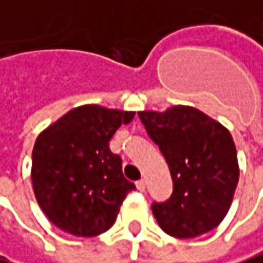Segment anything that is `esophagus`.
Wrapping results in <instances>:
<instances>
[{"instance_id":"esophagus-1","label":"esophagus","mask_w":263,"mask_h":263,"mask_svg":"<svg viewBox=\"0 0 263 263\" xmlns=\"http://www.w3.org/2000/svg\"><path fill=\"white\" fill-rule=\"evenodd\" d=\"M136 185H137V190H139V191H145V190H146V182H145L143 179H142V180H139Z\"/></svg>"}]
</instances>
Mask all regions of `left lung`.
Returning a JSON list of instances; mask_svg holds the SVG:
<instances>
[{
    "label": "left lung",
    "instance_id": "left-lung-1",
    "mask_svg": "<svg viewBox=\"0 0 263 263\" xmlns=\"http://www.w3.org/2000/svg\"><path fill=\"white\" fill-rule=\"evenodd\" d=\"M148 136L159 145L174 190L163 203H153L160 228L179 239L214 230L227 216L239 182L237 151L230 130L191 106L165 112L140 110Z\"/></svg>",
    "mask_w": 263,
    "mask_h": 263
}]
</instances>
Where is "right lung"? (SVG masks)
<instances>
[{"label":"right lung","instance_id":"1","mask_svg":"<svg viewBox=\"0 0 263 263\" xmlns=\"http://www.w3.org/2000/svg\"><path fill=\"white\" fill-rule=\"evenodd\" d=\"M136 112L98 104L73 107L36 137L32 151V185L36 202L60 230L93 237L107 231L127 193L121 157L109 142Z\"/></svg>","mask_w":263,"mask_h":263}]
</instances>
